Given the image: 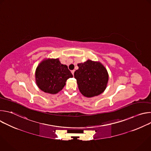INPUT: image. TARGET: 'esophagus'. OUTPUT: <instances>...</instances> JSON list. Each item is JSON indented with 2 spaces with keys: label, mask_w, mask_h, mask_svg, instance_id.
Segmentation results:
<instances>
[{
  "label": "esophagus",
  "mask_w": 151,
  "mask_h": 151,
  "mask_svg": "<svg viewBox=\"0 0 151 151\" xmlns=\"http://www.w3.org/2000/svg\"><path fill=\"white\" fill-rule=\"evenodd\" d=\"M75 70H73L71 71V72H72V73L73 74V75H74V72H75Z\"/></svg>",
  "instance_id": "esophagus-1"
}]
</instances>
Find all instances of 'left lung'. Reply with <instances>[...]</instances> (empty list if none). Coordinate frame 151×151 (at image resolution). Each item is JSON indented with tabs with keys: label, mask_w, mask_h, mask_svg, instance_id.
<instances>
[{
	"label": "left lung",
	"mask_w": 151,
	"mask_h": 151,
	"mask_svg": "<svg viewBox=\"0 0 151 151\" xmlns=\"http://www.w3.org/2000/svg\"><path fill=\"white\" fill-rule=\"evenodd\" d=\"M79 69L74 73L80 92L91 97L102 93L106 88L109 76L105 68L99 62L87 60L78 64Z\"/></svg>",
	"instance_id": "left-lung-1"
}]
</instances>
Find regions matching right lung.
I'll return each mask as SVG.
<instances>
[{
  "instance_id": "right-lung-1",
  "label": "right lung",
  "mask_w": 151,
  "mask_h": 151,
  "mask_svg": "<svg viewBox=\"0 0 151 151\" xmlns=\"http://www.w3.org/2000/svg\"><path fill=\"white\" fill-rule=\"evenodd\" d=\"M73 75L66 65L61 64L58 58L43 61L36 70V81L44 92L56 94L66 85L68 79Z\"/></svg>"
}]
</instances>
